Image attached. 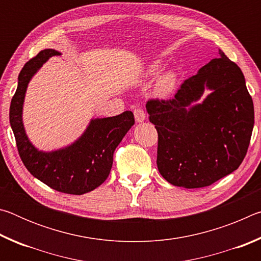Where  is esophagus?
Listing matches in <instances>:
<instances>
[{
  "mask_svg": "<svg viewBox=\"0 0 261 261\" xmlns=\"http://www.w3.org/2000/svg\"><path fill=\"white\" fill-rule=\"evenodd\" d=\"M134 115H135V120L137 123H141L145 121V118H146V114H145V112L143 109L140 108H136L134 110Z\"/></svg>",
  "mask_w": 261,
  "mask_h": 261,
  "instance_id": "34e87169",
  "label": "esophagus"
}]
</instances>
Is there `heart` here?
Here are the masks:
<instances>
[{
    "label": "heart",
    "instance_id": "b5f03b06",
    "mask_svg": "<svg viewBox=\"0 0 261 261\" xmlns=\"http://www.w3.org/2000/svg\"><path fill=\"white\" fill-rule=\"evenodd\" d=\"M163 68L162 62L160 61H153L151 64L148 65L146 71H145V76L146 77H155L156 74L160 73ZM176 84H177V74L175 71H167L162 73L155 83L154 86V93L159 96H167L169 95L171 92L175 90Z\"/></svg>",
    "mask_w": 261,
    "mask_h": 261
}]
</instances>
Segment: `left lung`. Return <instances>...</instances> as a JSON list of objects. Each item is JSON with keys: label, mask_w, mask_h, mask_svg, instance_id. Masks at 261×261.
Segmentation results:
<instances>
[{"label": "left lung", "mask_w": 261, "mask_h": 261, "mask_svg": "<svg viewBox=\"0 0 261 261\" xmlns=\"http://www.w3.org/2000/svg\"><path fill=\"white\" fill-rule=\"evenodd\" d=\"M219 56L187 79L174 99L146 103L159 137L158 169L176 187H208L235 171L249 148L253 101L240 67L220 49ZM205 89L211 93L200 101Z\"/></svg>", "instance_id": "8db88e82"}]
</instances>
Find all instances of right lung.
Instances as JSON below:
<instances>
[{
  "instance_id": "obj_1",
  "label": "right lung",
  "mask_w": 261,
  "mask_h": 261,
  "mask_svg": "<svg viewBox=\"0 0 261 261\" xmlns=\"http://www.w3.org/2000/svg\"><path fill=\"white\" fill-rule=\"evenodd\" d=\"M57 55L61 53L55 49H43L24 65L11 100L9 118L26 169L56 191L84 194L100 187L107 179L115 149L135 124V117L127 110L117 116L93 118L84 134L69 146L51 152L39 151L30 141L23 124L25 93L38 70L50 57Z\"/></svg>"
}]
</instances>
